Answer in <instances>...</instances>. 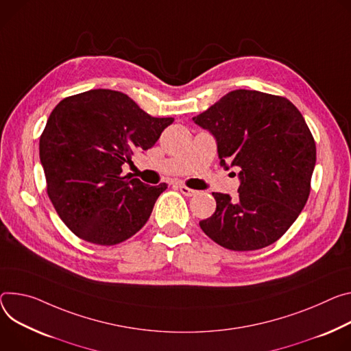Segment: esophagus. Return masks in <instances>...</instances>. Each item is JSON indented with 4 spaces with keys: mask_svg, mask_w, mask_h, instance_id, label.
I'll list each match as a JSON object with an SVG mask.
<instances>
[{
    "mask_svg": "<svg viewBox=\"0 0 351 351\" xmlns=\"http://www.w3.org/2000/svg\"><path fill=\"white\" fill-rule=\"evenodd\" d=\"M179 190L182 192V195H184L187 197H192V196H195L197 193L195 189H190V187H187L184 184H179Z\"/></svg>",
    "mask_w": 351,
    "mask_h": 351,
    "instance_id": "1",
    "label": "esophagus"
}]
</instances>
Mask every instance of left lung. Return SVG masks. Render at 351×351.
<instances>
[{"instance_id": "8db88e82", "label": "left lung", "mask_w": 351, "mask_h": 351, "mask_svg": "<svg viewBox=\"0 0 351 351\" xmlns=\"http://www.w3.org/2000/svg\"><path fill=\"white\" fill-rule=\"evenodd\" d=\"M193 121L214 136L219 165L237 168L241 180L235 199L213 193L215 213L199 222L200 228L231 250L274 243L311 192L316 147L301 112L282 97L237 89Z\"/></svg>"}]
</instances>
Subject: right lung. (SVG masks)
Returning a JSON list of instances; mask_svg holds the SVG:
<instances>
[{
    "label": "right lung",
    "instance_id": "right-lung-1",
    "mask_svg": "<svg viewBox=\"0 0 351 351\" xmlns=\"http://www.w3.org/2000/svg\"><path fill=\"white\" fill-rule=\"evenodd\" d=\"M172 123L112 89L73 95L53 109L40 136V162L54 208L78 238L110 246L145 226L168 184L123 176L121 167Z\"/></svg>",
    "mask_w": 351,
    "mask_h": 351
}]
</instances>
